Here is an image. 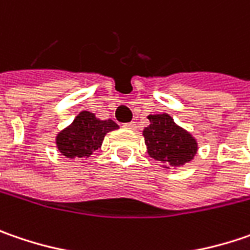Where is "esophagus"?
I'll list each match as a JSON object with an SVG mask.
<instances>
[{"label": "esophagus", "mask_w": 250, "mask_h": 250, "mask_svg": "<svg viewBox=\"0 0 250 250\" xmlns=\"http://www.w3.org/2000/svg\"><path fill=\"white\" fill-rule=\"evenodd\" d=\"M124 126L128 128V129H136V124H135V122H128V124H125Z\"/></svg>", "instance_id": "obj_1"}]
</instances>
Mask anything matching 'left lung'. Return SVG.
Returning <instances> with one entry per match:
<instances>
[{
    "label": "left lung",
    "mask_w": 250,
    "mask_h": 250,
    "mask_svg": "<svg viewBox=\"0 0 250 250\" xmlns=\"http://www.w3.org/2000/svg\"><path fill=\"white\" fill-rule=\"evenodd\" d=\"M150 125L145 128V144L149 156L166 166H183L197 153V142L193 136L174 124L168 114L149 115Z\"/></svg>",
    "instance_id": "8db88e82"
}]
</instances>
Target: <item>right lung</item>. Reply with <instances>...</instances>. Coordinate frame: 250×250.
<instances>
[{"instance_id": "right-lung-1", "label": "right lung", "mask_w": 250, "mask_h": 250, "mask_svg": "<svg viewBox=\"0 0 250 250\" xmlns=\"http://www.w3.org/2000/svg\"><path fill=\"white\" fill-rule=\"evenodd\" d=\"M117 128L118 125L112 119L101 121L91 112L83 111L69 128L57 135V149L69 159L90 156L101 146L106 133Z\"/></svg>"}]
</instances>
